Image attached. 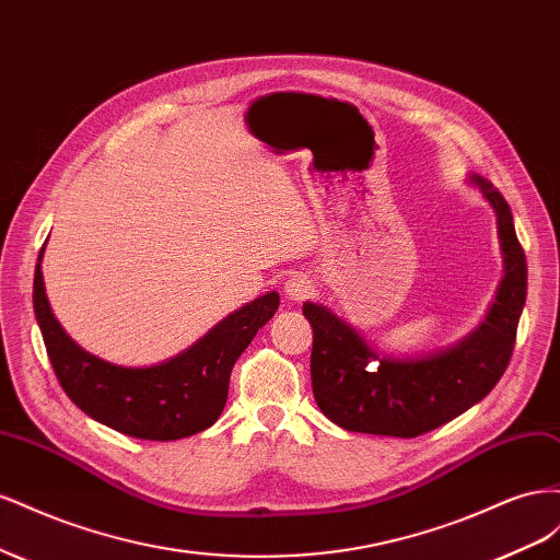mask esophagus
<instances>
[{
  "instance_id": "obj_1",
  "label": "esophagus",
  "mask_w": 560,
  "mask_h": 560,
  "mask_svg": "<svg viewBox=\"0 0 560 560\" xmlns=\"http://www.w3.org/2000/svg\"><path fill=\"white\" fill-rule=\"evenodd\" d=\"M313 292H315V284H313V280L308 276L296 273V276L287 278V282H284V296L290 299V301H294V303L308 299Z\"/></svg>"
}]
</instances>
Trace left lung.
I'll return each instance as SVG.
<instances>
[{
    "label": "left lung",
    "instance_id": "left-lung-1",
    "mask_svg": "<svg viewBox=\"0 0 560 560\" xmlns=\"http://www.w3.org/2000/svg\"><path fill=\"white\" fill-rule=\"evenodd\" d=\"M467 179L498 217L504 276L483 322L460 341L428 354L397 358L371 346L331 308L315 301L303 303V315L313 327V395L334 425L411 439L465 413L502 378L525 306L528 266L502 194L479 175Z\"/></svg>",
    "mask_w": 560,
    "mask_h": 560
}]
</instances>
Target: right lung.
<instances>
[{"label":"right lung","mask_w":560,"mask_h":560,"mask_svg":"<svg viewBox=\"0 0 560 560\" xmlns=\"http://www.w3.org/2000/svg\"><path fill=\"white\" fill-rule=\"evenodd\" d=\"M44 249L35 268L32 303L48 360L67 397L103 425L149 442H173L214 425L226 406L231 369L276 315L280 294L268 292L245 303L171 360L121 366L83 350L56 319L44 290Z\"/></svg>","instance_id":"obj_1"}]
</instances>
